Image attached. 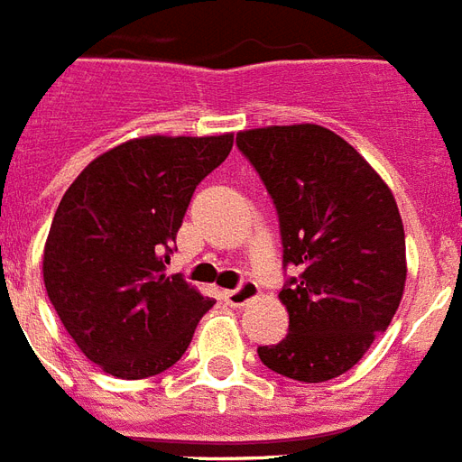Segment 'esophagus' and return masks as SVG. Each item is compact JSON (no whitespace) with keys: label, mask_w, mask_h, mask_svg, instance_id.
<instances>
[{"label":"esophagus","mask_w":462,"mask_h":462,"mask_svg":"<svg viewBox=\"0 0 462 462\" xmlns=\"http://www.w3.org/2000/svg\"><path fill=\"white\" fill-rule=\"evenodd\" d=\"M225 300L230 303V306H245L249 300H254L259 296V289L254 282H242L237 289H232V291L222 293Z\"/></svg>","instance_id":"1"}]
</instances>
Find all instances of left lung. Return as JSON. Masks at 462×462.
Listing matches in <instances>:
<instances>
[{
  "instance_id": "obj_1",
  "label": "left lung",
  "mask_w": 462,
  "mask_h": 462,
  "mask_svg": "<svg viewBox=\"0 0 462 462\" xmlns=\"http://www.w3.org/2000/svg\"><path fill=\"white\" fill-rule=\"evenodd\" d=\"M237 146L274 198L289 336L259 347L269 370L328 382L355 367L394 318L406 283L402 215L389 186L320 125L245 129Z\"/></svg>"
}]
</instances>
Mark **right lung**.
Masks as SVG:
<instances>
[{
    "instance_id": "obj_1",
    "label": "right lung",
    "mask_w": 462,
    "mask_h": 462,
    "mask_svg": "<svg viewBox=\"0 0 462 462\" xmlns=\"http://www.w3.org/2000/svg\"><path fill=\"white\" fill-rule=\"evenodd\" d=\"M235 134L139 136L100 153L70 183L43 247V283L75 345L119 379L169 370L213 299L166 274L200 180Z\"/></svg>"
}]
</instances>
